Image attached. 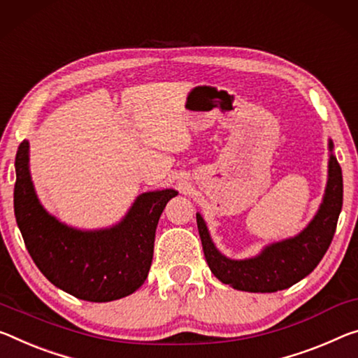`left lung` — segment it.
I'll return each mask as SVG.
<instances>
[{
  "label": "left lung",
  "instance_id": "obj_1",
  "mask_svg": "<svg viewBox=\"0 0 358 358\" xmlns=\"http://www.w3.org/2000/svg\"><path fill=\"white\" fill-rule=\"evenodd\" d=\"M333 143L330 141V150ZM343 208V172L333 155L328 164V183L319 213L308 228L293 239L272 243L261 255L250 259H228L215 248L207 226L199 213L197 229L210 271L223 283L236 290L272 293L285 290L309 275L320 263L333 241Z\"/></svg>",
  "mask_w": 358,
  "mask_h": 358
}]
</instances>
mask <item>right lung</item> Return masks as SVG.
<instances>
[{
	"label": "right lung",
	"instance_id": "1",
	"mask_svg": "<svg viewBox=\"0 0 358 358\" xmlns=\"http://www.w3.org/2000/svg\"><path fill=\"white\" fill-rule=\"evenodd\" d=\"M14 213L38 269L60 290L106 303L143 285L151 268L159 217L177 191L145 192L121 223L103 231H78L41 207L28 172V141L15 156Z\"/></svg>",
	"mask_w": 358,
	"mask_h": 358
}]
</instances>
